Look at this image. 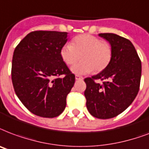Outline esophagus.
<instances>
[{
    "label": "esophagus",
    "mask_w": 149,
    "mask_h": 149,
    "mask_svg": "<svg viewBox=\"0 0 149 149\" xmlns=\"http://www.w3.org/2000/svg\"><path fill=\"white\" fill-rule=\"evenodd\" d=\"M76 79L77 80H80V79H83V77L79 76V75H76Z\"/></svg>",
    "instance_id": "34e87169"
}]
</instances>
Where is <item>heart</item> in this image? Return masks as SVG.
<instances>
[{
    "mask_svg": "<svg viewBox=\"0 0 149 149\" xmlns=\"http://www.w3.org/2000/svg\"><path fill=\"white\" fill-rule=\"evenodd\" d=\"M60 55L67 65H72L81 58L82 61L72 67L77 74H87L95 70L102 72L111 62L112 47L107 41L102 40L91 34H81L75 37L71 44H64Z\"/></svg>",
    "mask_w": 149,
    "mask_h": 149,
    "instance_id": "heart-1",
    "label": "heart"
}]
</instances>
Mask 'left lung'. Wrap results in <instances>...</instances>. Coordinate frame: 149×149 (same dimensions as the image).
Instances as JSON below:
<instances>
[{"mask_svg": "<svg viewBox=\"0 0 149 149\" xmlns=\"http://www.w3.org/2000/svg\"><path fill=\"white\" fill-rule=\"evenodd\" d=\"M112 47L111 62L105 70L84 79V95L89 112L98 119L122 113L134 100L140 88L141 62L131 42L114 33H99ZM102 83L99 84L97 80Z\"/></svg>", "mask_w": 149, "mask_h": 149, "instance_id": "8db88e82", "label": "left lung"}]
</instances>
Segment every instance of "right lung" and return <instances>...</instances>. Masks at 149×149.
<instances>
[{
	"mask_svg": "<svg viewBox=\"0 0 149 149\" xmlns=\"http://www.w3.org/2000/svg\"><path fill=\"white\" fill-rule=\"evenodd\" d=\"M66 41V32L37 30L27 34L15 49L11 65L15 92L34 115L56 117L65 108L75 83V75L60 55Z\"/></svg>",
	"mask_w": 149,
	"mask_h": 149,
	"instance_id": "add662e5",
	"label": "right lung"
}]
</instances>
